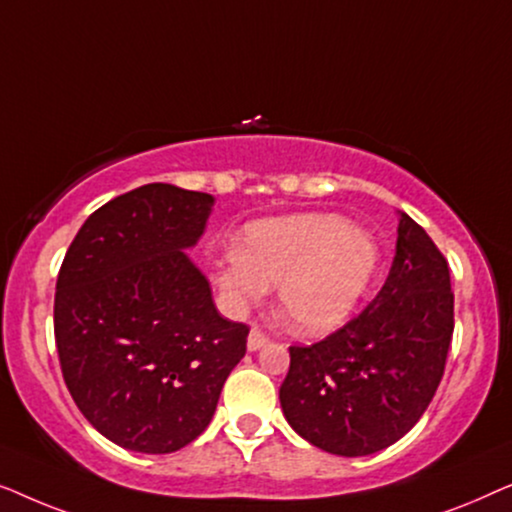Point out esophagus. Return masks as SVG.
<instances>
[{
  "mask_svg": "<svg viewBox=\"0 0 512 512\" xmlns=\"http://www.w3.org/2000/svg\"><path fill=\"white\" fill-rule=\"evenodd\" d=\"M268 342H270V338L261 331V328H258V326L251 328V331H249V340H247L249 352H256V349H261L263 345H268Z\"/></svg>",
  "mask_w": 512,
  "mask_h": 512,
  "instance_id": "esophagus-1",
  "label": "esophagus"
}]
</instances>
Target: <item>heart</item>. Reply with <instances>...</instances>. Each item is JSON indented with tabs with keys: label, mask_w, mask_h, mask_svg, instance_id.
Returning <instances> with one entry per match:
<instances>
[{
	"label": "heart",
	"mask_w": 512,
	"mask_h": 512,
	"mask_svg": "<svg viewBox=\"0 0 512 512\" xmlns=\"http://www.w3.org/2000/svg\"><path fill=\"white\" fill-rule=\"evenodd\" d=\"M377 261L373 237L342 216H275L244 228L237 251L216 265V284L233 310L256 305L277 284V310L286 326L324 335L356 312Z\"/></svg>",
	"instance_id": "obj_1"
}]
</instances>
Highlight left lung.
Returning <instances> with one entry per match:
<instances>
[{"instance_id": "left-lung-1", "label": "left lung", "mask_w": 512, "mask_h": 512, "mask_svg": "<svg viewBox=\"0 0 512 512\" xmlns=\"http://www.w3.org/2000/svg\"><path fill=\"white\" fill-rule=\"evenodd\" d=\"M454 331L450 265L426 230L401 214L380 293L314 345L289 347L279 401L286 422L340 457L380 452L429 408Z\"/></svg>"}]
</instances>
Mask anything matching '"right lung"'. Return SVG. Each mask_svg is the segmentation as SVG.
<instances>
[{
  "label": "right lung",
  "instance_id": "right-lung-1",
  "mask_svg": "<svg viewBox=\"0 0 512 512\" xmlns=\"http://www.w3.org/2000/svg\"><path fill=\"white\" fill-rule=\"evenodd\" d=\"M209 193L146 184L109 200L69 244L53 328L83 417L125 450L177 452L212 422L249 326L216 312L188 261L212 214Z\"/></svg>",
  "mask_w": 512,
  "mask_h": 512
}]
</instances>
